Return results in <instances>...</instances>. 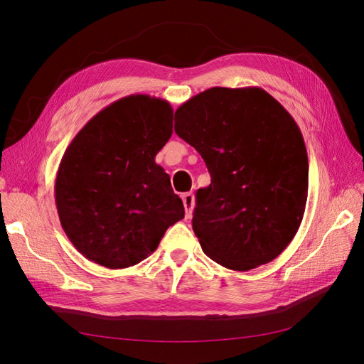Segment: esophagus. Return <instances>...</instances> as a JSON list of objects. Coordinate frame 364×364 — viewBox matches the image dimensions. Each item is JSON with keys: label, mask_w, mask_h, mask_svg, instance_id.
<instances>
[{"label": "esophagus", "mask_w": 364, "mask_h": 364, "mask_svg": "<svg viewBox=\"0 0 364 364\" xmlns=\"http://www.w3.org/2000/svg\"><path fill=\"white\" fill-rule=\"evenodd\" d=\"M183 204H184V209H186V218H191L192 217V212L195 208V197L192 192H188L183 195Z\"/></svg>", "instance_id": "obj_1"}]
</instances>
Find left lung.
<instances>
[{"instance_id":"obj_1","label":"left lung","mask_w":364,"mask_h":364,"mask_svg":"<svg viewBox=\"0 0 364 364\" xmlns=\"http://www.w3.org/2000/svg\"><path fill=\"white\" fill-rule=\"evenodd\" d=\"M175 132L210 173L192 218L204 254L232 271L272 262L301 225L309 184L291 114L259 87H212L176 109Z\"/></svg>"}]
</instances>
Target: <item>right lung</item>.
<instances>
[{"mask_svg": "<svg viewBox=\"0 0 364 364\" xmlns=\"http://www.w3.org/2000/svg\"><path fill=\"white\" fill-rule=\"evenodd\" d=\"M172 126L169 102L129 95L90 118L66 149L55 203L68 238L90 262L109 269L138 264L184 218L169 175L155 163Z\"/></svg>", "mask_w": 364, "mask_h": 364, "instance_id": "obj_1", "label": "right lung"}]
</instances>
